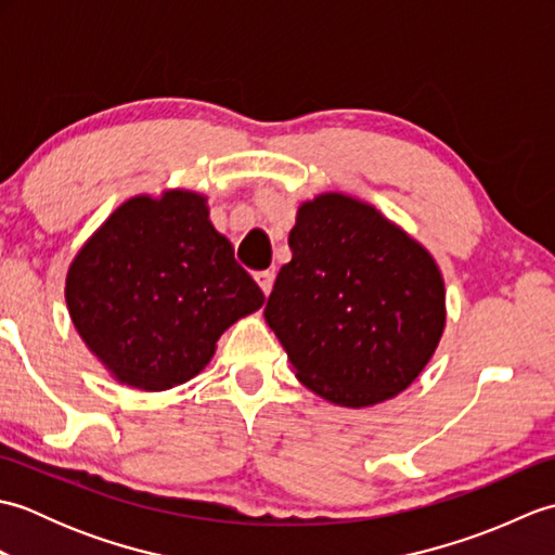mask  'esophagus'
Returning a JSON list of instances; mask_svg holds the SVG:
<instances>
[{"instance_id":"1","label":"esophagus","mask_w":555,"mask_h":555,"mask_svg":"<svg viewBox=\"0 0 555 555\" xmlns=\"http://www.w3.org/2000/svg\"><path fill=\"white\" fill-rule=\"evenodd\" d=\"M255 281L259 284V288H262L264 296H269L271 293V286H274V271L267 269V271H257L255 274Z\"/></svg>"}]
</instances>
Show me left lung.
Wrapping results in <instances>:
<instances>
[{
    "label": "left lung",
    "mask_w": 555,
    "mask_h": 555,
    "mask_svg": "<svg viewBox=\"0 0 555 555\" xmlns=\"http://www.w3.org/2000/svg\"><path fill=\"white\" fill-rule=\"evenodd\" d=\"M288 245L264 320L298 379L344 408L405 391L446 324L434 257L372 205L340 193L302 203Z\"/></svg>",
    "instance_id": "1"
}]
</instances>
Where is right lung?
Wrapping results in <instances>:
<instances>
[{
    "label": "right lung",
    "instance_id": "add662e5",
    "mask_svg": "<svg viewBox=\"0 0 555 555\" xmlns=\"http://www.w3.org/2000/svg\"><path fill=\"white\" fill-rule=\"evenodd\" d=\"M264 293L211 227L207 199L169 191L124 203L80 247L68 314L116 382L167 391L205 370L219 336Z\"/></svg>",
    "mask_w": 555,
    "mask_h": 555
}]
</instances>
